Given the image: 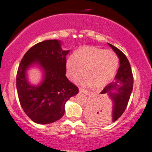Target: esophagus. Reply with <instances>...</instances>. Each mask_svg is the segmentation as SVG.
Here are the masks:
<instances>
[{
    "mask_svg": "<svg viewBox=\"0 0 152 152\" xmlns=\"http://www.w3.org/2000/svg\"><path fill=\"white\" fill-rule=\"evenodd\" d=\"M80 92H82V93H84L85 94H86V95H89L90 94V92L89 91H88L87 90L84 89V88H80Z\"/></svg>",
    "mask_w": 152,
    "mask_h": 152,
    "instance_id": "1",
    "label": "esophagus"
}]
</instances>
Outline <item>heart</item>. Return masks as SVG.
<instances>
[{
  "instance_id": "obj_1",
  "label": "heart",
  "mask_w": 152,
  "mask_h": 152,
  "mask_svg": "<svg viewBox=\"0 0 152 152\" xmlns=\"http://www.w3.org/2000/svg\"><path fill=\"white\" fill-rule=\"evenodd\" d=\"M118 57L115 52L96 47H83L70 55L66 61L69 76L76 80L84 72L81 79L83 85L101 87L109 83L116 74L118 67Z\"/></svg>"
}]
</instances>
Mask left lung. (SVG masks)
Segmentation results:
<instances>
[{
    "instance_id": "left-lung-1",
    "label": "left lung",
    "mask_w": 152,
    "mask_h": 152,
    "mask_svg": "<svg viewBox=\"0 0 152 152\" xmlns=\"http://www.w3.org/2000/svg\"><path fill=\"white\" fill-rule=\"evenodd\" d=\"M109 46L116 52L120 58V67L115 76V82L108 84L100 94L108 93L113 101V108L111 112L99 113L93 116V120L100 124L116 121L126 109L132 89L134 78L130 64L126 56L117 47L109 43Z\"/></svg>"
}]
</instances>
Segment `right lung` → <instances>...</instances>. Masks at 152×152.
<instances>
[{"label": "right lung", "instance_id": "obj_1", "mask_svg": "<svg viewBox=\"0 0 152 152\" xmlns=\"http://www.w3.org/2000/svg\"><path fill=\"white\" fill-rule=\"evenodd\" d=\"M61 41L47 40L30 48L22 58L16 77L18 94L26 115L39 124H48L61 119L69 99L79 92L78 87L66 77V55ZM38 63L45 71V80L33 87L25 77L27 69Z\"/></svg>", "mask_w": 152, "mask_h": 152}]
</instances>
